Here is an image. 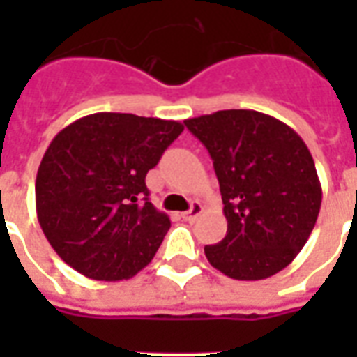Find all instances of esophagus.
<instances>
[{
	"label": "esophagus",
	"mask_w": 357,
	"mask_h": 357,
	"mask_svg": "<svg viewBox=\"0 0 357 357\" xmlns=\"http://www.w3.org/2000/svg\"><path fill=\"white\" fill-rule=\"evenodd\" d=\"M201 214H202V204L201 202H193V204H191V208L187 210V212H183L181 218H183L185 222H195V220L201 216Z\"/></svg>",
	"instance_id": "obj_1"
}]
</instances>
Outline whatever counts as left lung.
Here are the masks:
<instances>
[{
  "label": "left lung",
  "instance_id": "1",
  "mask_svg": "<svg viewBox=\"0 0 357 357\" xmlns=\"http://www.w3.org/2000/svg\"><path fill=\"white\" fill-rule=\"evenodd\" d=\"M185 126L214 160L227 220L224 239L204 247L208 262L239 281L279 273L306 245L321 208L306 143L258 110H218L187 118Z\"/></svg>",
  "mask_w": 357,
  "mask_h": 357
}]
</instances>
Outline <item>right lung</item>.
<instances>
[{
	"label": "right lung",
	"mask_w": 357,
	"mask_h": 357,
	"mask_svg": "<svg viewBox=\"0 0 357 357\" xmlns=\"http://www.w3.org/2000/svg\"><path fill=\"white\" fill-rule=\"evenodd\" d=\"M183 132L176 120L95 112L53 137L36 176V212L53 250L82 275L130 279L170 229L145 176Z\"/></svg>",
	"instance_id": "obj_1"
}]
</instances>
